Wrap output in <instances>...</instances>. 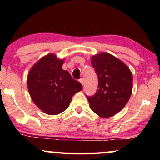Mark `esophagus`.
I'll return each mask as SVG.
<instances>
[{"label": "esophagus", "mask_w": 160, "mask_h": 160, "mask_svg": "<svg viewBox=\"0 0 160 160\" xmlns=\"http://www.w3.org/2000/svg\"><path fill=\"white\" fill-rule=\"evenodd\" d=\"M80 82H81L82 85H83V84H84V80H83V78H81V79H80Z\"/></svg>", "instance_id": "esophagus-1"}]
</instances>
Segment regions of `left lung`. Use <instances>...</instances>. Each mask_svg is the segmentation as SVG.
<instances>
[{
    "mask_svg": "<svg viewBox=\"0 0 160 160\" xmlns=\"http://www.w3.org/2000/svg\"><path fill=\"white\" fill-rule=\"evenodd\" d=\"M98 80V89L92 96H86L92 111L107 118L125 107L132 92V74L126 64L107 52L91 58Z\"/></svg>",
    "mask_w": 160,
    "mask_h": 160,
    "instance_id": "left-lung-1",
    "label": "left lung"
}]
</instances>
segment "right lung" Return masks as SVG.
<instances>
[{
	"label": "right lung",
	"mask_w": 160,
	"mask_h": 160,
	"mask_svg": "<svg viewBox=\"0 0 160 160\" xmlns=\"http://www.w3.org/2000/svg\"><path fill=\"white\" fill-rule=\"evenodd\" d=\"M63 62L64 59L50 53L36 62L28 74L31 98L47 114L56 115L65 111L73 95L82 89L80 82L62 69Z\"/></svg>",
	"instance_id": "right-lung-1"
}]
</instances>
